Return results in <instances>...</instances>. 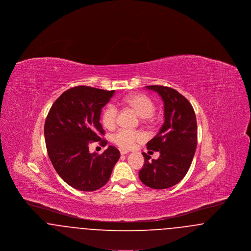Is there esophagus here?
I'll return each mask as SVG.
<instances>
[{"instance_id": "obj_1", "label": "esophagus", "mask_w": 251, "mask_h": 251, "mask_svg": "<svg viewBox=\"0 0 251 251\" xmlns=\"http://www.w3.org/2000/svg\"><path fill=\"white\" fill-rule=\"evenodd\" d=\"M120 154L121 155H125V154H128L129 151H125V150H120Z\"/></svg>"}]
</instances>
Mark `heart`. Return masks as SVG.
Listing matches in <instances>:
<instances>
[{"instance_id": "heart-1", "label": "heart", "mask_w": 251, "mask_h": 251, "mask_svg": "<svg viewBox=\"0 0 251 251\" xmlns=\"http://www.w3.org/2000/svg\"><path fill=\"white\" fill-rule=\"evenodd\" d=\"M124 103L132 108L141 118H151L154 111L155 104L153 100L145 94H132L123 100ZM118 108L114 103H108L104 107L101 115V121L103 126L112 130L117 125ZM146 139V134L143 131L130 129H120L113 135V142L121 149H132L137 142Z\"/></svg>"}]
</instances>
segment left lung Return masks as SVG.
Returning a JSON list of instances; mask_svg holds the SVG:
<instances>
[{"label": "left lung", "mask_w": 251, "mask_h": 251, "mask_svg": "<svg viewBox=\"0 0 251 251\" xmlns=\"http://www.w3.org/2000/svg\"><path fill=\"white\" fill-rule=\"evenodd\" d=\"M161 96L165 108V122L147 149L159 151L157 160L143 152L145 164L139 179L153 189H166L179 183L186 175L198 144L197 119L191 103L171 87L148 85Z\"/></svg>", "instance_id": "1"}]
</instances>
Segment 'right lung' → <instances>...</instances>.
I'll list each match as a JSON object with an SVG mask.
<instances>
[{"instance_id":"add662e5","label":"right lung","mask_w":251,"mask_h":251,"mask_svg":"<svg viewBox=\"0 0 251 251\" xmlns=\"http://www.w3.org/2000/svg\"><path fill=\"white\" fill-rule=\"evenodd\" d=\"M115 90L79 85L65 91L53 102L44 126L49 158L60 177L80 191H95L106 184L120 159V151L109 146L101 154L89 152L104 130L100 123L102 107Z\"/></svg>"}]
</instances>
